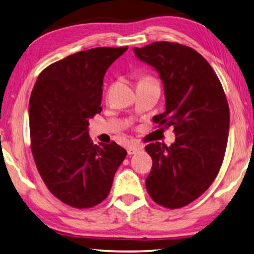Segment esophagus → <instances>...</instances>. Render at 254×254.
<instances>
[{"mask_svg": "<svg viewBox=\"0 0 254 254\" xmlns=\"http://www.w3.org/2000/svg\"><path fill=\"white\" fill-rule=\"evenodd\" d=\"M141 151H142V147H141V146H138V145H132V146H128V147H127V154L128 155L137 154V153H140Z\"/></svg>", "mask_w": 254, "mask_h": 254, "instance_id": "34e87169", "label": "esophagus"}]
</instances>
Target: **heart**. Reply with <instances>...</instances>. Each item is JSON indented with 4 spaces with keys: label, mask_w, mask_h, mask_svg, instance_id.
<instances>
[{
    "label": "heart",
    "mask_w": 254,
    "mask_h": 254,
    "mask_svg": "<svg viewBox=\"0 0 254 254\" xmlns=\"http://www.w3.org/2000/svg\"><path fill=\"white\" fill-rule=\"evenodd\" d=\"M145 80H151V79H148V78H142L140 81H145Z\"/></svg>",
    "instance_id": "b5f03b06"
}]
</instances>
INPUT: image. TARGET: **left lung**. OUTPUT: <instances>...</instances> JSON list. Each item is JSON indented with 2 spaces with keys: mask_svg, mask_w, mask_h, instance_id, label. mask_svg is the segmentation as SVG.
Masks as SVG:
<instances>
[{
  "mask_svg": "<svg viewBox=\"0 0 254 254\" xmlns=\"http://www.w3.org/2000/svg\"><path fill=\"white\" fill-rule=\"evenodd\" d=\"M134 55L162 80L166 110L153 122L173 127L176 135L167 147L156 141L145 147L153 167L146 189L156 203L180 208L201 195L219 174L229 134V106L216 73L190 47L159 41Z\"/></svg>",
  "mask_w": 254,
  "mask_h": 254,
  "instance_id": "obj_1",
  "label": "left lung"
}]
</instances>
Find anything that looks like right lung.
<instances>
[{
  "mask_svg": "<svg viewBox=\"0 0 254 254\" xmlns=\"http://www.w3.org/2000/svg\"><path fill=\"white\" fill-rule=\"evenodd\" d=\"M127 47L78 52L39 74L28 105L39 174L57 199L76 208L105 200L127 156L115 141L94 145L88 121L101 112L103 77Z\"/></svg>",
  "mask_w": 254,
  "mask_h": 254,
  "instance_id": "right-lung-1",
  "label": "right lung"
}]
</instances>
